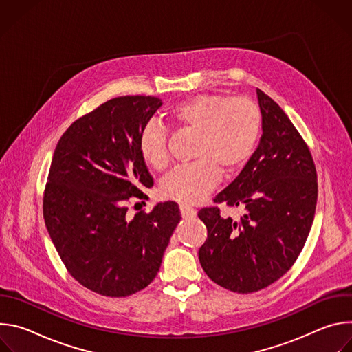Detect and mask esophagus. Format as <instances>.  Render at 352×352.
I'll list each match as a JSON object with an SVG mask.
<instances>
[{"mask_svg":"<svg viewBox=\"0 0 352 352\" xmlns=\"http://www.w3.org/2000/svg\"><path fill=\"white\" fill-rule=\"evenodd\" d=\"M179 210H181V216L184 219H192L196 216V210L188 205H181L179 206Z\"/></svg>","mask_w":352,"mask_h":352,"instance_id":"34e87169","label":"esophagus"}]
</instances>
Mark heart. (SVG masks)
<instances>
[{
  "label": "heart",
  "mask_w": 352,
  "mask_h": 352,
  "mask_svg": "<svg viewBox=\"0 0 352 352\" xmlns=\"http://www.w3.org/2000/svg\"><path fill=\"white\" fill-rule=\"evenodd\" d=\"M168 118L185 132L196 135L193 164L168 174L162 185L164 199L192 205L204 200L217 185L220 171L232 174L252 156L262 131V111L249 97L200 94L174 106ZM139 153L156 171L168 166L167 135L148 124L139 136Z\"/></svg>",
  "instance_id": "heart-1"
}]
</instances>
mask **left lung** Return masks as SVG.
<instances>
[{"label":"left lung","mask_w":352,"mask_h":352,"mask_svg":"<svg viewBox=\"0 0 352 352\" xmlns=\"http://www.w3.org/2000/svg\"><path fill=\"white\" fill-rule=\"evenodd\" d=\"M262 138L238 177L214 204L243 209L239 220L219 208L197 216L208 228L199 262L219 285L255 292L284 276L309 235L318 200V175L309 147L272 97L256 89Z\"/></svg>","instance_id":"1"}]
</instances>
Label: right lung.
<instances>
[{"mask_svg": "<svg viewBox=\"0 0 352 352\" xmlns=\"http://www.w3.org/2000/svg\"><path fill=\"white\" fill-rule=\"evenodd\" d=\"M162 104L152 96L109 100L64 132L50 166L47 231L69 274L100 295L128 296L152 283L181 220L175 202L126 219L129 199L153 186L139 136Z\"/></svg>", "mask_w": 352, "mask_h": 352, "instance_id": "add662e5", "label": "right lung"}]
</instances>
